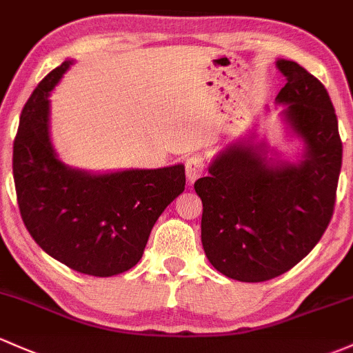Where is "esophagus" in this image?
<instances>
[{"label":"esophagus","instance_id":"34e87169","mask_svg":"<svg viewBox=\"0 0 353 353\" xmlns=\"http://www.w3.org/2000/svg\"><path fill=\"white\" fill-rule=\"evenodd\" d=\"M185 172H187V180L193 183L196 178L202 176L203 172H205V160L200 154H192L185 163Z\"/></svg>","mask_w":353,"mask_h":353}]
</instances>
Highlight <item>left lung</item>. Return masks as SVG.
I'll use <instances>...</instances> for the list:
<instances>
[{
    "mask_svg": "<svg viewBox=\"0 0 353 353\" xmlns=\"http://www.w3.org/2000/svg\"><path fill=\"white\" fill-rule=\"evenodd\" d=\"M276 101L305 143L299 165H268L252 145H232L195 181L202 199V245L227 278L261 283L296 266L327 230L342 168L339 121L325 85L291 60ZM264 146V145H263Z\"/></svg>",
    "mask_w": 353,
    "mask_h": 353,
    "instance_id": "obj_1",
    "label": "left lung"
}]
</instances>
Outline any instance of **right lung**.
Instances as JSON below:
<instances>
[{"label": "right lung", "instance_id": "obj_1", "mask_svg": "<svg viewBox=\"0 0 353 353\" xmlns=\"http://www.w3.org/2000/svg\"><path fill=\"white\" fill-rule=\"evenodd\" d=\"M72 62L37 85L13 143L21 219L48 256L82 274H121L141 259L154 222L185 190V166L90 175L57 158L48 136V94Z\"/></svg>", "mask_w": 353, "mask_h": 353}]
</instances>
